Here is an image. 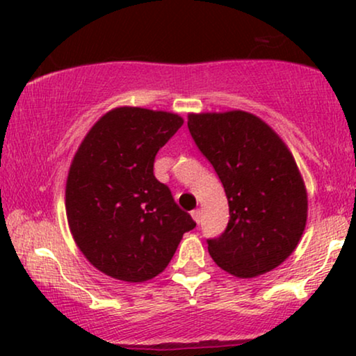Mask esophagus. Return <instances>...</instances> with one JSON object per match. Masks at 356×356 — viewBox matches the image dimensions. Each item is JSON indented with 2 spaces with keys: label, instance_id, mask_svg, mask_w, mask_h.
I'll list each match as a JSON object with an SVG mask.
<instances>
[{
  "label": "esophagus",
  "instance_id": "esophagus-1",
  "mask_svg": "<svg viewBox=\"0 0 356 356\" xmlns=\"http://www.w3.org/2000/svg\"><path fill=\"white\" fill-rule=\"evenodd\" d=\"M201 211H199V209H194V211L191 212V216H193V218H194V222H196V223H199V222H201Z\"/></svg>",
  "mask_w": 356,
  "mask_h": 356
}]
</instances>
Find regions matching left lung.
<instances>
[{
  "instance_id": "left-lung-1",
  "label": "left lung",
  "mask_w": 356,
  "mask_h": 356,
  "mask_svg": "<svg viewBox=\"0 0 356 356\" xmlns=\"http://www.w3.org/2000/svg\"><path fill=\"white\" fill-rule=\"evenodd\" d=\"M188 129L228 199L227 228L207 238L212 259L243 279L275 269L293 252L306 225L308 199L293 155L246 111L189 115Z\"/></svg>"
}]
</instances>
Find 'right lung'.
<instances>
[{
  "instance_id": "obj_1",
  "label": "right lung",
  "mask_w": 356,
  "mask_h": 356,
  "mask_svg": "<svg viewBox=\"0 0 356 356\" xmlns=\"http://www.w3.org/2000/svg\"><path fill=\"white\" fill-rule=\"evenodd\" d=\"M181 124V116L167 111L115 108L76 152L66 183L67 223L82 254L104 274L152 279L196 227L154 175L155 155Z\"/></svg>"
}]
</instances>
